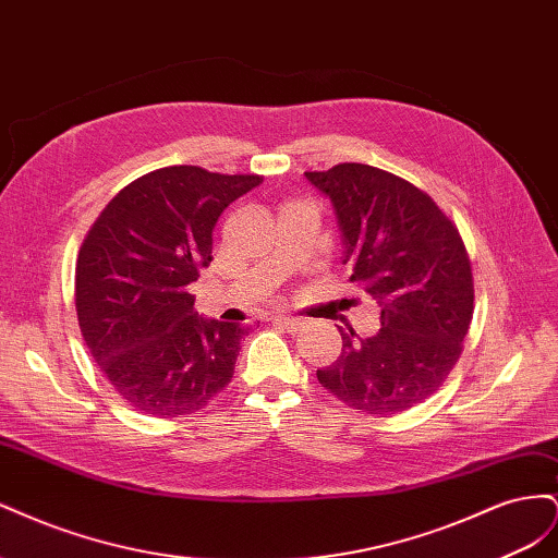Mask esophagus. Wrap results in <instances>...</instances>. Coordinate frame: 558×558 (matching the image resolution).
<instances>
[{"instance_id": "1", "label": "esophagus", "mask_w": 558, "mask_h": 558, "mask_svg": "<svg viewBox=\"0 0 558 558\" xmlns=\"http://www.w3.org/2000/svg\"><path fill=\"white\" fill-rule=\"evenodd\" d=\"M272 320H275V324L283 326V328L289 330V332H295V330H300V328H305V320H302V318H295V316L275 314V316H272Z\"/></svg>"}]
</instances>
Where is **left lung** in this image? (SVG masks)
<instances>
[{
    "label": "left lung",
    "instance_id": "left-lung-1",
    "mask_svg": "<svg viewBox=\"0 0 558 558\" xmlns=\"http://www.w3.org/2000/svg\"><path fill=\"white\" fill-rule=\"evenodd\" d=\"M332 205L349 277L369 293L379 332L342 335V353L316 369L320 386L353 410L398 414L442 386L472 320V272L463 240L416 185L361 162L305 172Z\"/></svg>",
    "mask_w": 558,
    "mask_h": 558
}]
</instances>
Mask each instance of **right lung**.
<instances>
[{"label": "right lung", "instance_id": "add662e5", "mask_svg": "<svg viewBox=\"0 0 558 558\" xmlns=\"http://www.w3.org/2000/svg\"><path fill=\"white\" fill-rule=\"evenodd\" d=\"M258 174L195 165L148 172L118 193L76 260V314L90 356L134 410L193 414L234 373L244 328L197 316L189 286L209 267L214 226Z\"/></svg>", "mask_w": 558, "mask_h": 558}]
</instances>
